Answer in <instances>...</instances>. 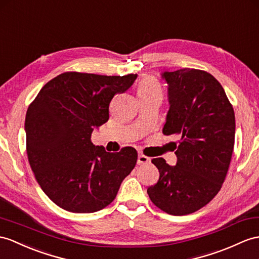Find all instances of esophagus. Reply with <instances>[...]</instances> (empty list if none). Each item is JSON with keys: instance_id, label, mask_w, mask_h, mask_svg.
Segmentation results:
<instances>
[{"instance_id": "obj_1", "label": "esophagus", "mask_w": 259, "mask_h": 259, "mask_svg": "<svg viewBox=\"0 0 259 259\" xmlns=\"http://www.w3.org/2000/svg\"><path fill=\"white\" fill-rule=\"evenodd\" d=\"M150 162V158L147 156H145L143 154H138L137 157V163L138 165H146V163Z\"/></svg>"}]
</instances>
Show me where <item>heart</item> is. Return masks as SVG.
Wrapping results in <instances>:
<instances>
[{"label":"heart","instance_id":"heart-1","mask_svg":"<svg viewBox=\"0 0 259 259\" xmlns=\"http://www.w3.org/2000/svg\"><path fill=\"white\" fill-rule=\"evenodd\" d=\"M137 96L138 98H154L162 97V89L159 81L154 77H145L141 80L137 85Z\"/></svg>","mask_w":259,"mask_h":259}]
</instances>
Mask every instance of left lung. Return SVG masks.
<instances>
[{
    "mask_svg": "<svg viewBox=\"0 0 259 259\" xmlns=\"http://www.w3.org/2000/svg\"><path fill=\"white\" fill-rule=\"evenodd\" d=\"M170 108L162 133L176 134V166L151 162L159 180L147 189L157 207L171 215L200 210L222 188L234 148L235 114L223 87L209 72L184 68L163 72Z\"/></svg>",
    "mask_w": 259,
    "mask_h": 259,
    "instance_id": "1",
    "label": "left lung"
}]
</instances>
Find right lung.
Masks as SVG:
<instances>
[{
    "mask_svg": "<svg viewBox=\"0 0 259 259\" xmlns=\"http://www.w3.org/2000/svg\"><path fill=\"white\" fill-rule=\"evenodd\" d=\"M137 74L64 72L48 81L28 106L26 151L31 170L47 197L61 209L92 213L115 199L137 161L124 147L108 153L91 134L109 119V105L127 91Z\"/></svg>",
    "mask_w": 259,
    "mask_h": 259,
    "instance_id": "1",
    "label": "right lung"
}]
</instances>
